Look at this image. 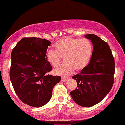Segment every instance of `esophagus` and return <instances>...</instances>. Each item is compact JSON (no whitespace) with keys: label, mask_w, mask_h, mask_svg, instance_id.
Masks as SVG:
<instances>
[{"label":"esophagus","mask_w":125,"mask_h":125,"mask_svg":"<svg viewBox=\"0 0 125 125\" xmlns=\"http://www.w3.org/2000/svg\"><path fill=\"white\" fill-rule=\"evenodd\" d=\"M69 80V78H62L61 81L63 82H66Z\"/></svg>","instance_id":"obj_1"}]
</instances>
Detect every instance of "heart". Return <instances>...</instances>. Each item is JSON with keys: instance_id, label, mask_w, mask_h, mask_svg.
<instances>
[{"instance_id": "b5f03b06", "label": "heart", "mask_w": 125, "mask_h": 125, "mask_svg": "<svg viewBox=\"0 0 125 125\" xmlns=\"http://www.w3.org/2000/svg\"><path fill=\"white\" fill-rule=\"evenodd\" d=\"M55 51L49 49L46 52V59L51 65L58 66L64 57L66 63L54 69V74L67 76L74 69L81 72L88 66L93 54V45L86 38L64 37L54 44Z\"/></svg>"}]
</instances>
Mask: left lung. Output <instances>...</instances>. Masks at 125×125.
Listing matches in <instances>:
<instances>
[{"mask_svg":"<svg viewBox=\"0 0 125 125\" xmlns=\"http://www.w3.org/2000/svg\"><path fill=\"white\" fill-rule=\"evenodd\" d=\"M85 38L93 44V54L88 66L72 77L76 89L71 92L73 100L82 107L99 103L111 90L114 82L115 61L109 44L94 34Z\"/></svg>","mask_w":125,"mask_h":125,"instance_id":"8db88e82","label":"left lung"}]
</instances>
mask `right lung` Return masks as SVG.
<instances>
[{"mask_svg":"<svg viewBox=\"0 0 125 125\" xmlns=\"http://www.w3.org/2000/svg\"><path fill=\"white\" fill-rule=\"evenodd\" d=\"M51 42L38 38H24L12 50L10 79L19 98L24 104L39 107L49 101L59 76L46 73L52 67L46 59Z\"/></svg>","mask_w":125,"mask_h":125,"instance_id":"obj_1","label":"right lung"}]
</instances>
